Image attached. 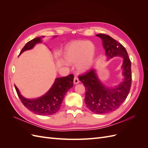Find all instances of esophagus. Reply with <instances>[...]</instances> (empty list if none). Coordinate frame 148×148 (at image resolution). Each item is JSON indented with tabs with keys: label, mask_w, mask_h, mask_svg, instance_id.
<instances>
[{
	"label": "esophagus",
	"mask_w": 148,
	"mask_h": 148,
	"mask_svg": "<svg viewBox=\"0 0 148 148\" xmlns=\"http://www.w3.org/2000/svg\"><path fill=\"white\" fill-rule=\"evenodd\" d=\"M73 83H74V84H78V83H79V79H78V78L77 77H75L74 78Z\"/></svg>",
	"instance_id": "1"
}]
</instances>
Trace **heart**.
<instances>
[{
  "label": "heart",
  "mask_w": 148,
  "mask_h": 148,
  "mask_svg": "<svg viewBox=\"0 0 148 148\" xmlns=\"http://www.w3.org/2000/svg\"><path fill=\"white\" fill-rule=\"evenodd\" d=\"M95 54V46L91 41L79 40L69 44L65 48L64 57L70 64H75L80 72L88 70L92 65Z\"/></svg>",
  "instance_id": "heart-1"
}]
</instances>
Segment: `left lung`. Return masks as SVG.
Segmentation results:
<instances>
[{
  "label": "left lung",
  "mask_w": 148,
  "mask_h": 148,
  "mask_svg": "<svg viewBox=\"0 0 148 148\" xmlns=\"http://www.w3.org/2000/svg\"><path fill=\"white\" fill-rule=\"evenodd\" d=\"M102 40L107 59L115 56L123 57V81L114 88L106 87L98 79L95 70L79 75L85 87L84 102L94 113L107 114L117 110L127 97L132 84L131 61L125 48L116 40L105 34L96 35Z\"/></svg>",
  "instance_id": "left-lung-1"
}]
</instances>
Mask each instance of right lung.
<instances>
[{
  "mask_svg": "<svg viewBox=\"0 0 148 148\" xmlns=\"http://www.w3.org/2000/svg\"><path fill=\"white\" fill-rule=\"evenodd\" d=\"M41 38H36L26 44L20 55L24 51L32 49L35 44L41 42ZM74 76L70 74L66 77L56 79L51 89L46 94L37 99H26L21 95L18 89L15 85L17 95L23 104L32 112L42 115H52L60 109L65 95L73 85Z\"/></svg>",
  "mask_w": 148,
  "mask_h": 148,
  "instance_id": "1",
  "label": "right lung"
}]
</instances>
